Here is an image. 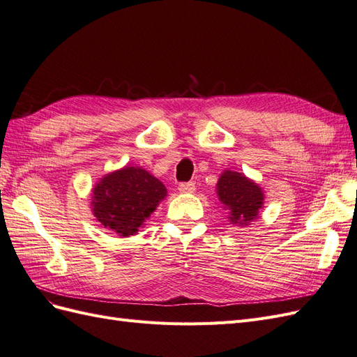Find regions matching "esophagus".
<instances>
[{"instance_id":"esophagus-1","label":"esophagus","mask_w":357,"mask_h":357,"mask_svg":"<svg viewBox=\"0 0 357 357\" xmlns=\"http://www.w3.org/2000/svg\"><path fill=\"white\" fill-rule=\"evenodd\" d=\"M178 192L180 193H193L195 192V183H181V185H178Z\"/></svg>"}]
</instances>
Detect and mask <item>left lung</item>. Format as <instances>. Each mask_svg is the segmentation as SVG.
I'll use <instances>...</instances> for the list:
<instances>
[{
  "instance_id": "left-lung-1",
  "label": "left lung",
  "mask_w": 357,
  "mask_h": 357,
  "mask_svg": "<svg viewBox=\"0 0 357 357\" xmlns=\"http://www.w3.org/2000/svg\"><path fill=\"white\" fill-rule=\"evenodd\" d=\"M222 208L228 211V220L236 226H247L259 218L264 208V190L243 172L225 169L215 185Z\"/></svg>"
}]
</instances>
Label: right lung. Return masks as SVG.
<instances>
[{"label": "right lung", "mask_w": 357, "mask_h": 357, "mask_svg": "<svg viewBox=\"0 0 357 357\" xmlns=\"http://www.w3.org/2000/svg\"><path fill=\"white\" fill-rule=\"evenodd\" d=\"M167 198V188L142 167L126 165L100 178L92 189V213L119 236L135 235Z\"/></svg>", "instance_id": "add662e5"}]
</instances>
